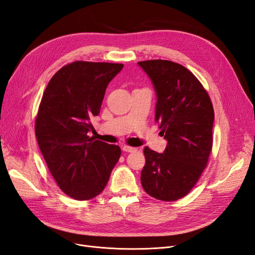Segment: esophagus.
<instances>
[{
  "label": "esophagus",
  "instance_id": "esophagus-1",
  "mask_svg": "<svg viewBox=\"0 0 255 255\" xmlns=\"http://www.w3.org/2000/svg\"><path fill=\"white\" fill-rule=\"evenodd\" d=\"M122 150L125 152H134L136 151V148H133V146H128V145H123L122 146Z\"/></svg>",
  "mask_w": 255,
  "mask_h": 255
}]
</instances>
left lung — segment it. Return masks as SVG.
<instances>
[{
  "label": "left lung",
  "instance_id": "8db88e82",
  "mask_svg": "<svg viewBox=\"0 0 255 255\" xmlns=\"http://www.w3.org/2000/svg\"><path fill=\"white\" fill-rule=\"evenodd\" d=\"M138 65L155 90V122L167 140L163 153L143 149L141 185L153 198L175 201L192 189L207 165L213 146V104L202 84L182 65L163 59Z\"/></svg>",
  "mask_w": 255,
  "mask_h": 255
}]
</instances>
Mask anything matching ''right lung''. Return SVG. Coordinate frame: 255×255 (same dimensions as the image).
Here are the masks:
<instances>
[{"label": "right lung", "mask_w": 255, "mask_h": 255, "mask_svg": "<svg viewBox=\"0 0 255 255\" xmlns=\"http://www.w3.org/2000/svg\"><path fill=\"white\" fill-rule=\"evenodd\" d=\"M122 68L74 61L54 74L43 92L35 121L38 145L59 188L73 199L89 200L102 192L120 158L118 145L88 133L107 85Z\"/></svg>", "instance_id": "obj_1"}]
</instances>
